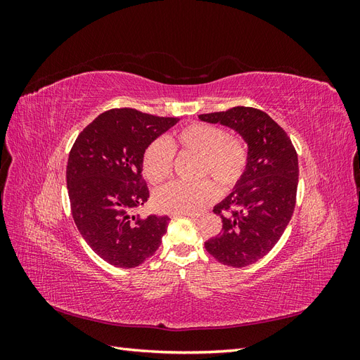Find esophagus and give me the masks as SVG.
<instances>
[{
    "instance_id": "esophagus-1",
    "label": "esophagus",
    "mask_w": 360,
    "mask_h": 360,
    "mask_svg": "<svg viewBox=\"0 0 360 360\" xmlns=\"http://www.w3.org/2000/svg\"><path fill=\"white\" fill-rule=\"evenodd\" d=\"M207 212L205 210H195V212H186V213H176V214H184V216H189V217H202Z\"/></svg>"
}]
</instances>
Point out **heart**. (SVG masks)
<instances>
[{"instance_id": "obj_1", "label": "heart", "mask_w": 360, "mask_h": 360, "mask_svg": "<svg viewBox=\"0 0 360 360\" xmlns=\"http://www.w3.org/2000/svg\"><path fill=\"white\" fill-rule=\"evenodd\" d=\"M172 147L198 156V177H210L222 191H230L242 179L248 163V147L238 136L226 135L219 126L192 123L169 139ZM172 168V151L163 139L150 143L143 156L144 176L151 183L165 180ZM216 188L209 180L195 184L171 181L155 192V207L165 213H186L212 201Z\"/></svg>"}]
</instances>
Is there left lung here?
I'll list each match as a JSON object with an SVG mask.
<instances>
[{
	"label": "left lung",
	"mask_w": 360,
	"mask_h": 360,
	"mask_svg": "<svg viewBox=\"0 0 360 360\" xmlns=\"http://www.w3.org/2000/svg\"><path fill=\"white\" fill-rule=\"evenodd\" d=\"M201 122L230 127L248 144V163L231 193L214 205L222 231L204 243L219 263L246 267L274 248L296 205L297 153L291 139L264 111L236 106L201 114Z\"/></svg>",
	"instance_id": "obj_1"
}]
</instances>
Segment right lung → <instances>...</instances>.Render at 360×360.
<instances>
[{
	"instance_id": "right-lung-1",
	"label": "right lung",
	"mask_w": 360,
	"mask_h": 360,
	"mask_svg": "<svg viewBox=\"0 0 360 360\" xmlns=\"http://www.w3.org/2000/svg\"><path fill=\"white\" fill-rule=\"evenodd\" d=\"M177 122L117 108L96 117L76 138L66 169L72 216L106 263L136 267L162 243L169 217H141L132 210L150 197L141 174L146 148Z\"/></svg>"
}]
</instances>
